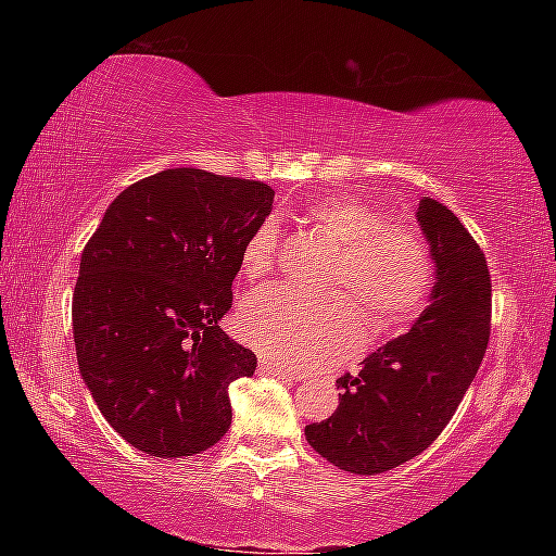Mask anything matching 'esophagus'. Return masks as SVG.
Masks as SVG:
<instances>
[{
    "instance_id": "esophagus-1",
    "label": "esophagus",
    "mask_w": 556,
    "mask_h": 556,
    "mask_svg": "<svg viewBox=\"0 0 556 556\" xmlns=\"http://www.w3.org/2000/svg\"><path fill=\"white\" fill-rule=\"evenodd\" d=\"M260 372L265 375H279V378H296L294 370L285 368V365H279L275 361H260Z\"/></svg>"
}]
</instances>
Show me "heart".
Masks as SVG:
<instances>
[{
  "instance_id": "1",
  "label": "heart",
  "mask_w": 556,
  "mask_h": 556,
  "mask_svg": "<svg viewBox=\"0 0 556 556\" xmlns=\"http://www.w3.org/2000/svg\"><path fill=\"white\" fill-rule=\"evenodd\" d=\"M306 218L341 244L328 271V289L353 296L375 331H390L417 316L437 279L434 252L425 235L412 225L390 223L382 208L355 195L318 199L306 208ZM277 250V223L262 220L242 244V275L267 277ZM238 331L260 353L296 368H321L361 343V321L351 301H306L285 289H262L244 301Z\"/></svg>"
}]
</instances>
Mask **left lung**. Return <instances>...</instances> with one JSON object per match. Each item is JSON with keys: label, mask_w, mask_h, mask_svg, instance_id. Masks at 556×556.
<instances>
[{"label": "left lung", "mask_w": 556, "mask_h": 556, "mask_svg": "<svg viewBox=\"0 0 556 556\" xmlns=\"http://www.w3.org/2000/svg\"><path fill=\"white\" fill-rule=\"evenodd\" d=\"M417 220L437 262L425 314L407 333L338 378V409L308 425L306 441L333 466L375 476L434 444L473 382L491 338V271L454 213L419 201Z\"/></svg>", "instance_id": "1"}]
</instances>
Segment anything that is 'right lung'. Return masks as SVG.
Masks as SVG:
<instances>
[{"mask_svg":"<svg viewBox=\"0 0 556 556\" xmlns=\"http://www.w3.org/2000/svg\"><path fill=\"white\" fill-rule=\"evenodd\" d=\"M271 201L262 181L166 168L125 188L83 250L78 368L110 427L149 456L201 454L230 429L228 388L257 357L218 321Z\"/></svg>","mask_w":556,"mask_h":556,"instance_id":"right-lung-1","label":"right lung"}]
</instances>
